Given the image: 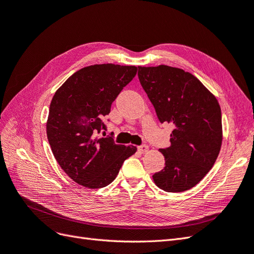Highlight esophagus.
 <instances>
[{
    "label": "esophagus",
    "instance_id": "34e87169",
    "mask_svg": "<svg viewBox=\"0 0 254 254\" xmlns=\"http://www.w3.org/2000/svg\"><path fill=\"white\" fill-rule=\"evenodd\" d=\"M137 150H139L140 152H142V153H145V152H147L148 151V146L146 145V144H143V145H140L139 147H137Z\"/></svg>",
    "mask_w": 254,
    "mask_h": 254
}]
</instances>
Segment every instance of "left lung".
<instances>
[{"mask_svg": "<svg viewBox=\"0 0 254 254\" xmlns=\"http://www.w3.org/2000/svg\"><path fill=\"white\" fill-rule=\"evenodd\" d=\"M139 80L161 124L175 129L170 147L161 148L165 167L152 175L170 193L194 188L214 165L222 141L217 99L194 75L168 65L139 66Z\"/></svg>", "mask_w": 254, "mask_h": 254, "instance_id": "left-lung-1", "label": "left lung"}]
</instances>
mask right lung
<instances>
[{"label": "right lung", "instance_id": "obj_1", "mask_svg": "<svg viewBox=\"0 0 254 254\" xmlns=\"http://www.w3.org/2000/svg\"><path fill=\"white\" fill-rule=\"evenodd\" d=\"M137 71L133 65L94 64L74 73L54 95L47 123L53 155L70 178L89 189L110 184L134 146L115 144L104 118ZM109 122V120H108Z\"/></svg>", "mask_w": 254, "mask_h": 254}]
</instances>
